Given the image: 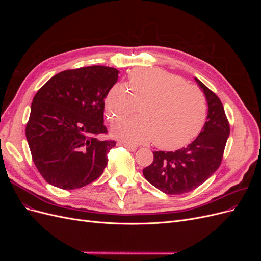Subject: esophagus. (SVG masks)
Instances as JSON below:
<instances>
[{
	"mask_svg": "<svg viewBox=\"0 0 261 261\" xmlns=\"http://www.w3.org/2000/svg\"><path fill=\"white\" fill-rule=\"evenodd\" d=\"M117 145H118V146H123V147H125L126 149L129 150V151H135V150L137 149V147H136V146L129 145V144H127V143H122V141H120V143H118Z\"/></svg>",
	"mask_w": 261,
	"mask_h": 261,
	"instance_id": "obj_1",
	"label": "esophagus"
}]
</instances>
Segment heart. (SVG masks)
Returning <instances> with one entry per match:
<instances>
[{
  "label": "heart",
  "mask_w": 261,
  "mask_h": 261,
  "mask_svg": "<svg viewBox=\"0 0 261 261\" xmlns=\"http://www.w3.org/2000/svg\"><path fill=\"white\" fill-rule=\"evenodd\" d=\"M138 106L141 115L115 125L113 136L134 145L153 140L164 150L181 148L197 137L208 110L199 88L161 68L135 69L126 87L114 85L106 99V114L117 123L135 113Z\"/></svg>",
  "instance_id": "b5f03b06"
}]
</instances>
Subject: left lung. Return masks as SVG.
Masks as SVG:
<instances>
[{"label": "left lung", "mask_w": 261, "mask_h": 261, "mask_svg": "<svg viewBox=\"0 0 261 261\" xmlns=\"http://www.w3.org/2000/svg\"><path fill=\"white\" fill-rule=\"evenodd\" d=\"M208 102V116L203 128L192 144L176 151H154L153 161L143 170L145 178L168 195L192 192L215 173L221 162L230 124L222 102L206 85L195 78Z\"/></svg>", "instance_id": "obj_1"}]
</instances>
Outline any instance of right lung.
<instances>
[{"label": "right lung", "instance_id": "1", "mask_svg": "<svg viewBox=\"0 0 261 261\" xmlns=\"http://www.w3.org/2000/svg\"><path fill=\"white\" fill-rule=\"evenodd\" d=\"M118 78L113 67L94 65L54 75L31 103L26 137L34 163L49 184L76 189L105 171L115 140L107 134L105 99Z\"/></svg>", "mask_w": 261, "mask_h": 261}]
</instances>
